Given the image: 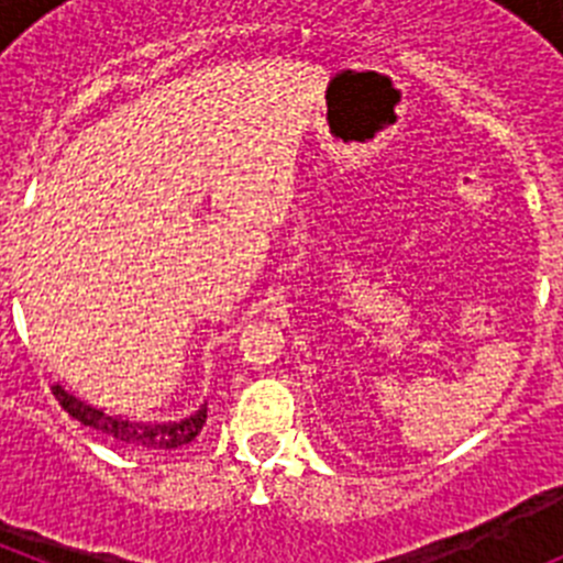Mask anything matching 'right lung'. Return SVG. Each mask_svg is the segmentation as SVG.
Masks as SVG:
<instances>
[{
	"label": "right lung",
	"instance_id": "right-lung-1",
	"mask_svg": "<svg viewBox=\"0 0 563 563\" xmlns=\"http://www.w3.org/2000/svg\"><path fill=\"white\" fill-rule=\"evenodd\" d=\"M53 395H56L58 406L67 411L69 417H76L78 422L89 426V429H96L98 434L109 437L114 442H123L129 449H141V451H174L183 449L194 437L200 434L202 426H206L208 417V406H200V409L194 411L191 417L177 422H137V420H126L121 415H107L103 409H96V406H89L84 402L81 397H76L73 391H67L62 383L53 386Z\"/></svg>",
	"mask_w": 563,
	"mask_h": 563
}]
</instances>
